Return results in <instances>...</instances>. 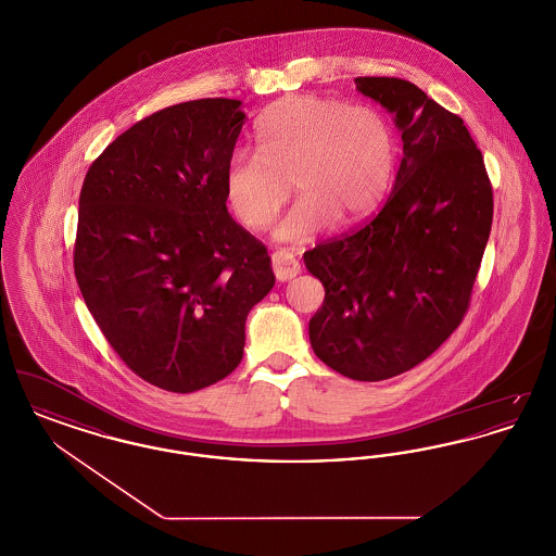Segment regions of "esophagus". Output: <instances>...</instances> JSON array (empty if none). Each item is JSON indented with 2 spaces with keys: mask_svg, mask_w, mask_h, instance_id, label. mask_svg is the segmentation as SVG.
Wrapping results in <instances>:
<instances>
[{
  "mask_svg": "<svg viewBox=\"0 0 556 556\" xmlns=\"http://www.w3.org/2000/svg\"><path fill=\"white\" fill-rule=\"evenodd\" d=\"M270 266H273V273H275L277 281H290L300 273V263L286 250H277L270 256Z\"/></svg>",
  "mask_w": 556,
  "mask_h": 556,
  "instance_id": "1",
  "label": "esophagus"
}]
</instances>
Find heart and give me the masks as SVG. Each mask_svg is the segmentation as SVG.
Wrapping results in <instances>:
<instances>
[{
  "instance_id": "obj_1",
  "label": "heart",
  "mask_w": 556,
  "mask_h": 556,
  "mask_svg": "<svg viewBox=\"0 0 556 556\" xmlns=\"http://www.w3.org/2000/svg\"><path fill=\"white\" fill-rule=\"evenodd\" d=\"M256 146L258 154H231L225 195L248 229H263L288 202L293 181L302 195L275 229L288 241L315 238L333 220L354 225L367 218L396 175V131L369 104L288 96L258 116Z\"/></svg>"
}]
</instances>
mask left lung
<instances>
[{
    "label": "left lung",
    "instance_id": "8db88e82",
    "mask_svg": "<svg viewBox=\"0 0 556 556\" xmlns=\"http://www.w3.org/2000/svg\"><path fill=\"white\" fill-rule=\"evenodd\" d=\"M354 80L396 114L404 156L381 211L304 256L325 288L308 333L327 367L381 381L424 363L467 315L494 198L460 116L410 80Z\"/></svg>",
    "mask_w": 556,
    "mask_h": 556
}]
</instances>
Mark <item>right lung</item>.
I'll return each instance as SVG.
<instances>
[{
    "label": "right lung",
    "instance_id": "add662e5",
    "mask_svg": "<svg viewBox=\"0 0 556 556\" xmlns=\"http://www.w3.org/2000/svg\"><path fill=\"white\" fill-rule=\"evenodd\" d=\"M239 106L206 98L141 118L91 162L80 189L83 300L123 363L166 392L236 369L245 317L275 286L265 243L227 212Z\"/></svg>",
    "mask_w": 556,
    "mask_h": 556
}]
</instances>
